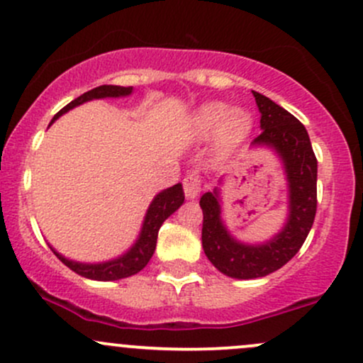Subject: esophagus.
<instances>
[{
	"label": "esophagus",
	"mask_w": 363,
	"mask_h": 363,
	"mask_svg": "<svg viewBox=\"0 0 363 363\" xmlns=\"http://www.w3.org/2000/svg\"><path fill=\"white\" fill-rule=\"evenodd\" d=\"M182 186H184L186 196H188L189 200H193V198H196L201 191V177L196 172H189L184 177V181H182Z\"/></svg>",
	"instance_id": "1"
}]
</instances>
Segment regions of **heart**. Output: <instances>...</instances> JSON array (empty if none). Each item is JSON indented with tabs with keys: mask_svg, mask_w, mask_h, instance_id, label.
Returning <instances> with one entry per match:
<instances>
[{
	"mask_svg": "<svg viewBox=\"0 0 363 363\" xmlns=\"http://www.w3.org/2000/svg\"><path fill=\"white\" fill-rule=\"evenodd\" d=\"M253 125L252 115L240 106H227L222 101H212L198 108L191 127L194 136L205 139L215 133L218 151H230L245 141Z\"/></svg>",
	"mask_w": 363,
	"mask_h": 363,
	"instance_id": "heart-1",
	"label": "heart"
}]
</instances>
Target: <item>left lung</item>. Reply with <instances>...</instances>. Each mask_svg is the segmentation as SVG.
Returning <instances> with one entry per match:
<instances>
[{
	"instance_id": "1",
	"label": "left lung",
	"mask_w": 363,
	"mask_h": 363,
	"mask_svg": "<svg viewBox=\"0 0 363 363\" xmlns=\"http://www.w3.org/2000/svg\"><path fill=\"white\" fill-rule=\"evenodd\" d=\"M253 96L260 110L262 134L252 146L276 151L282 162L288 181V218L270 240L245 242L224 224L220 189L203 194V252L215 269L234 279L265 277L288 264L300 252L317 212V158L305 125L270 98L257 91Z\"/></svg>"
}]
</instances>
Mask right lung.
<instances>
[{"label": "right lung", "mask_w": 363, "mask_h": 363, "mask_svg": "<svg viewBox=\"0 0 363 363\" xmlns=\"http://www.w3.org/2000/svg\"><path fill=\"white\" fill-rule=\"evenodd\" d=\"M133 94V87H122V86H99L94 89L87 91V93L81 94L79 98H75L74 101H70L69 105L63 106L53 117V123L58 117H62L63 113L75 108V106L82 105V103L91 101V99H103V98H125ZM50 123V125H51ZM184 203V191H182V184L172 186V188H167L160 191L157 196L153 198V201L150 203L148 210H146L145 220H143L141 230H139V236L136 242L127 250L125 253H122L121 257L111 258L106 262H98V264H84V262H75L70 258H65L62 253H58L53 246L50 245L51 252L57 255V258L62 264H65L70 270H74L79 276L86 279H93V281H118V279H125L138 274L139 270L145 269L148 265L150 258L153 257L155 248H157V238L158 230L163 222L172 215L179 206Z\"/></svg>", "instance_id": "add662e5"}]
</instances>
